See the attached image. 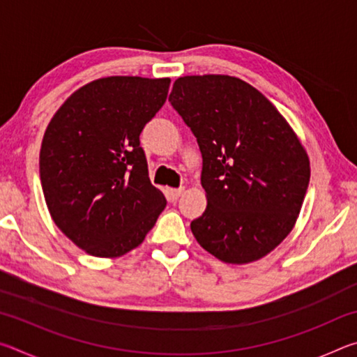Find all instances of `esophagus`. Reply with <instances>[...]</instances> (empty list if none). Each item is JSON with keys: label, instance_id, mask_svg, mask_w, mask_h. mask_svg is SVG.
Listing matches in <instances>:
<instances>
[{"label": "esophagus", "instance_id": "obj_1", "mask_svg": "<svg viewBox=\"0 0 357 357\" xmlns=\"http://www.w3.org/2000/svg\"><path fill=\"white\" fill-rule=\"evenodd\" d=\"M183 187H179V189H168L167 190V197H168V200L170 202H176L178 198L181 197V193H183Z\"/></svg>", "mask_w": 357, "mask_h": 357}]
</instances>
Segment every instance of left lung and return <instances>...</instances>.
Returning a JSON list of instances; mask_svg holds the SVG:
<instances>
[{
  "label": "left lung",
  "mask_w": 357,
  "mask_h": 357,
  "mask_svg": "<svg viewBox=\"0 0 357 357\" xmlns=\"http://www.w3.org/2000/svg\"><path fill=\"white\" fill-rule=\"evenodd\" d=\"M168 100L197 138L208 206L190 223L223 263L268 255L291 231L310 181V160L288 121L264 96L229 75H185Z\"/></svg>",
  "instance_id": "left-lung-1"
}]
</instances>
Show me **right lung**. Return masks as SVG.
Masks as SVG:
<instances>
[{
    "label": "right lung",
    "mask_w": 357,
    "mask_h": 357,
    "mask_svg": "<svg viewBox=\"0 0 357 357\" xmlns=\"http://www.w3.org/2000/svg\"><path fill=\"white\" fill-rule=\"evenodd\" d=\"M168 88L170 78H99L70 94L47 126L39 155L47 208L89 255L135 249L165 208L149 181L140 134Z\"/></svg>",
    "instance_id": "add662e5"
}]
</instances>
